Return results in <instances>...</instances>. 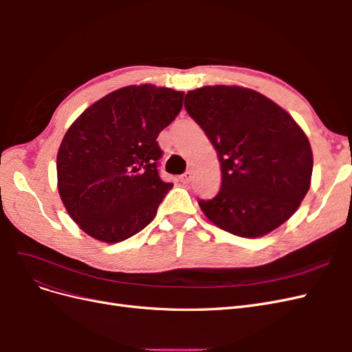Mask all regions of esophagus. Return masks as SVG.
<instances>
[{"label":"esophagus","instance_id":"1","mask_svg":"<svg viewBox=\"0 0 352 352\" xmlns=\"http://www.w3.org/2000/svg\"><path fill=\"white\" fill-rule=\"evenodd\" d=\"M190 179H192V172H186V173H184L182 176H179V180H180V182H182V184H189Z\"/></svg>","mask_w":352,"mask_h":352}]
</instances>
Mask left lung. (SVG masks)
Returning <instances> with one entry per match:
<instances>
[{"label": "left lung", "instance_id": "obj_1", "mask_svg": "<svg viewBox=\"0 0 352 352\" xmlns=\"http://www.w3.org/2000/svg\"><path fill=\"white\" fill-rule=\"evenodd\" d=\"M185 109L220 162L219 194L198 201L207 219L242 238L283 225L311 184L313 151L300 124L263 94L228 85L189 91Z\"/></svg>", "mask_w": 352, "mask_h": 352}]
</instances>
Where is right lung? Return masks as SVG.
Wrapping results in <instances>:
<instances>
[{
    "label": "right lung",
    "instance_id": "right-lung-1",
    "mask_svg": "<svg viewBox=\"0 0 352 352\" xmlns=\"http://www.w3.org/2000/svg\"><path fill=\"white\" fill-rule=\"evenodd\" d=\"M184 92L131 85L72 123L57 154V186L70 217L94 239L116 243L150 225L173 184L160 179L157 138L182 110Z\"/></svg>",
    "mask_w": 352,
    "mask_h": 352
}]
</instances>
